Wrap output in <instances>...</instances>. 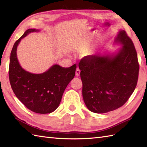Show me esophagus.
I'll return each instance as SVG.
<instances>
[{"label":"esophagus","instance_id":"esophagus-1","mask_svg":"<svg viewBox=\"0 0 147 147\" xmlns=\"http://www.w3.org/2000/svg\"><path fill=\"white\" fill-rule=\"evenodd\" d=\"M80 69L79 68H77L76 70V76H80Z\"/></svg>","mask_w":147,"mask_h":147}]
</instances>
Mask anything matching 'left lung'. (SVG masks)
<instances>
[{"label":"left lung","instance_id":"1","mask_svg":"<svg viewBox=\"0 0 147 147\" xmlns=\"http://www.w3.org/2000/svg\"><path fill=\"white\" fill-rule=\"evenodd\" d=\"M115 42L123 45L117 54L87 55L78 64L84 102L95 113H106L121 107L137 85L139 63L132 40L125 31L121 30Z\"/></svg>","mask_w":147,"mask_h":147}]
</instances>
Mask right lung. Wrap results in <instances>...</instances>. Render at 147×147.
Listing matches in <instances>:
<instances>
[{"mask_svg": "<svg viewBox=\"0 0 147 147\" xmlns=\"http://www.w3.org/2000/svg\"><path fill=\"white\" fill-rule=\"evenodd\" d=\"M38 30H27L14 44L9 78L14 94L28 109L38 114H49L59 107L65 88L75 75L76 65L63 67L55 64L42 74H33L23 69L17 58V47L22 38Z\"/></svg>", "mask_w": 147, "mask_h": 147, "instance_id": "right-lung-1", "label": "right lung"}]
</instances>
